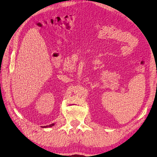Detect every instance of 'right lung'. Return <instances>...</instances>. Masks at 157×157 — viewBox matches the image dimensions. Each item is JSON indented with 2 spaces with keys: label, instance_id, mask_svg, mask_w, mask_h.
Wrapping results in <instances>:
<instances>
[{
  "label": "right lung",
  "instance_id": "add662e5",
  "mask_svg": "<svg viewBox=\"0 0 157 157\" xmlns=\"http://www.w3.org/2000/svg\"><path fill=\"white\" fill-rule=\"evenodd\" d=\"M55 125V124L54 123H53V124H49V125H47V126H44L43 128H48V127H52L53 126H54Z\"/></svg>",
  "mask_w": 157,
  "mask_h": 157
}]
</instances>
